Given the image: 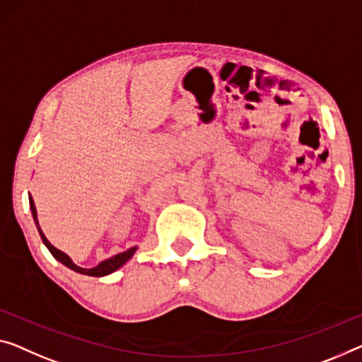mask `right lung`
Wrapping results in <instances>:
<instances>
[{
    "label": "right lung",
    "instance_id": "add662e5",
    "mask_svg": "<svg viewBox=\"0 0 362 362\" xmlns=\"http://www.w3.org/2000/svg\"><path fill=\"white\" fill-rule=\"evenodd\" d=\"M29 205H30V210H32L33 221H35L37 230H38V233H40L42 241H43V244H45V246H47L48 251L52 252V255H53L54 259L58 260V262L66 265V267H68V269H71V270L77 272V274L88 275V276H105V275H110V274H113V272H116L118 269H121V267H123V265L127 262V260H129V259L132 257V255H134V252L137 251V246H132V247H129V249H127V251H124V252H119V254L113 255V257L102 260V262H100L97 267H93V269H82V267L76 265L74 262H72V259L69 257L68 254H64L63 251H59V249L54 247L53 244L48 241L47 236L43 235L42 228H40V225H38L37 209H35V204H33V199H32L30 194H29Z\"/></svg>",
    "mask_w": 362,
    "mask_h": 362
}]
</instances>
